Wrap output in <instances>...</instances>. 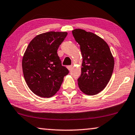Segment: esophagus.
<instances>
[{
    "instance_id": "obj_1",
    "label": "esophagus",
    "mask_w": 135,
    "mask_h": 135,
    "mask_svg": "<svg viewBox=\"0 0 135 135\" xmlns=\"http://www.w3.org/2000/svg\"><path fill=\"white\" fill-rule=\"evenodd\" d=\"M72 68H73V66L72 65H69V66H67V68L69 70H71L72 69Z\"/></svg>"
}]
</instances>
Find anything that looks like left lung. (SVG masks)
<instances>
[{"instance_id": "left-lung-1", "label": "left lung", "mask_w": 135, "mask_h": 135, "mask_svg": "<svg viewBox=\"0 0 135 135\" xmlns=\"http://www.w3.org/2000/svg\"><path fill=\"white\" fill-rule=\"evenodd\" d=\"M72 33L80 45L83 57L81 74L78 79L79 89L89 95L97 94L105 88L113 74L114 60L109 47L92 32L76 29Z\"/></svg>"}]
</instances>
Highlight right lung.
I'll return each mask as SVG.
<instances>
[{"label": "right lung", "instance_id": "right-lung-1", "mask_svg": "<svg viewBox=\"0 0 135 135\" xmlns=\"http://www.w3.org/2000/svg\"><path fill=\"white\" fill-rule=\"evenodd\" d=\"M67 32H48L36 36L28 45L22 61L28 87L41 97H52L69 71L62 65L57 49Z\"/></svg>", "mask_w": 135, "mask_h": 135}]
</instances>
